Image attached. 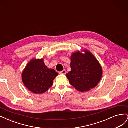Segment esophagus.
<instances>
[{
	"instance_id": "esophagus-1",
	"label": "esophagus",
	"mask_w": 128,
	"mask_h": 128,
	"mask_svg": "<svg viewBox=\"0 0 128 128\" xmlns=\"http://www.w3.org/2000/svg\"><path fill=\"white\" fill-rule=\"evenodd\" d=\"M66 72H66V70H63L62 71H61V72H60L59 73H60V74H66Z\"/></svg>"
}]
</instances>
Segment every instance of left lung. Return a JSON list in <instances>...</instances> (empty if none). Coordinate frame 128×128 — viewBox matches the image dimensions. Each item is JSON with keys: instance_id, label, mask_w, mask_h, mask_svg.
Wrapping results in <instances>:
<instances>
[{"instance_id": "obj_1", "label": "left lung", "mask_w": 128, "mask_h": 128, "mask_svg": "<svg viewBox=\"0 0 128 128\" xmlns=\"http://www.w3.org/2000/svg\"><path fill=\"white\" fill-rule=\"evenodd\" d=\"M86 54L80 52L71 56L72 70L66 74L72 86L80 92L89 91L96 87L102 78L101 66L96 58L89 51Z\"/></svg>"}]
</instances>
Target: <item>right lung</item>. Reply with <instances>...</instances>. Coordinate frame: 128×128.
<instances>
[{
  "label": "right lung",
  "mask_w": 128,
  "mask_h": 128,
  "mask_svg": "<svg viewBox=\"0 0 128 128\" xmlns=\"http://www.w3.org/2000/svg\"><path fill=\"white\" fill-rule=\"evenodd\" d=\"M58 75L54 69H48L43 59H33L27 64L22 72V81L25 86L34 94H43L53 85Z\"/></svg>",
  "instance_id": "add662e5"
}]
</instances>
